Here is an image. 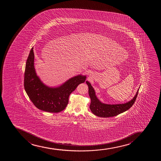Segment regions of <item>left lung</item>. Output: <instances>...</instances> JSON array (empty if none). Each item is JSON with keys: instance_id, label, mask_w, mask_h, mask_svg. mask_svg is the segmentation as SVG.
<instances>
[{"instance_id": "1", "label": "left lung", "mask_w": 161, "mask_h": 161, "mask_svg": "<svg viewBox=\"0 0 161 161\" xmlns=\"http://www.w3.org/2000/svg\"><path fill=\"white\" fill-rule=\"evenodd\" d=\"M89 87V94L90 97V108L94 115L102 118H108L117 116L120 113L127 111L135 103L139 89L134 98L126 103L119 104H107L100 102L96 95V92L90 83L86 81Z\"/></svg>"}]
</instances>
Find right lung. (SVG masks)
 Listing matches in <instances>:
<instances>
[{"instance_id":"obj_1","label":"right lung","mask_w":161,"mask_h":161,"mask_svg":"<svg viewBox=\"0 0 161 161\" xmlns=\"http://www.w3.org/2000/svg\"><path fill=\"white\" fill-rule=\"evenodd\" d=\"M86 78V75H79L69 79L58 87H52L45 85L35 71L33 47L26 61L25 90L31 102L38 109L58 113L67 107L70 94L80 84L85 82Z\"/></svg>"}]
</instances>
